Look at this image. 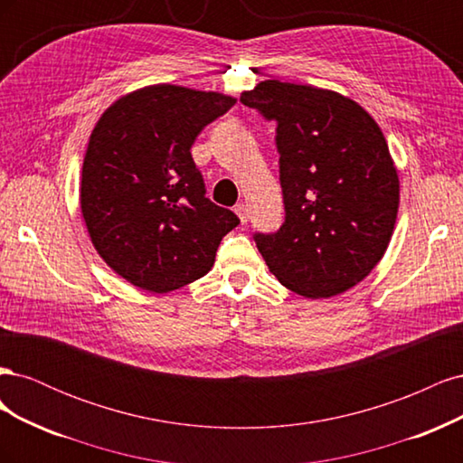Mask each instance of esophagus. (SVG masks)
Segmentation results:
<instances>
[{
	"instance_id": "34e87169",
	"label": "esophagus",
	"mask_w": 463,
	"mask_h": 463,
	"mask_svg": "<svg viewBox=\"0 0 463 463\" xmlns=\"http://www.w3.org/2000/svg\"><path fill=\"white\" fill-rule=\"evenodd\" d=\"M235 214L240 216L241 223H247V220H249V208H247V204L245 203H237L235 204Z\"/></svg>"
}]
</instances>
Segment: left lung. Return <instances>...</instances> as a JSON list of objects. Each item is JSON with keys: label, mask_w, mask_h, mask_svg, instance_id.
<instances>
[{"label": "left lung", "mask_w": 463, "mask_h": 463, "mask_svg": "<svg viewBox=\"0 0 463 463\" xmlns=\"http://www.w3.org/2000/svg\"><path fill=\"white\" fill-rule=\"evenodd\" d=\"M241 102L276 121L286 222L255 233L269 270L303 298L357 286L386 253L400 179L376 121L352 98L262 80Z\"/></svg>", "instance_id": "1"}]
</instances>
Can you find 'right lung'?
Here are the masks:
<instances>
[{
  "instance_id": "right-lung-1",
  "label": "right lung",
  "mask_w": 463,
  "mask_h": 463,
  "mask_svg": "<svg viewBox=\"0 0 463 463\" xmlns=\"http://www.w3.org/2000/svg\"><path fill=\"white\" fill-rule=\"evenodd\" d=\"M235 98L175 85L121 96L90 133L80 213L90 241L133 286L165 293L213 269L222 237L240 218L204 197L194 138Z\"/></svg>"
}]
</instances>
